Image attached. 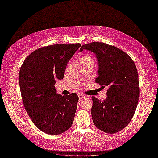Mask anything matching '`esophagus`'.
<instances>
[{
	"mask_svg": "<svg viewBox=\"0 0 158 158\" xmlns=\"http://www.w3.org/2000/svg\"><path fill=\"white\" fill-rule=\"evenodd\" d=\"M78 96H79V99L80 101H81V100H82L83 99L86 98V96L83 94H78Z\"/></svg>",
	"mask_w": 158,
	"mask_h": 158,
	"instance_id": "34e87169",
	"label": "esophagus"
}]
</instances>
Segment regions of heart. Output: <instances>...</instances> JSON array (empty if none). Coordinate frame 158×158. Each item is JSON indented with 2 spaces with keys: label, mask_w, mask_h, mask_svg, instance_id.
I'll list each match as a JSON object with an SVG mask.
<instances>
[{
  "label": "heart",
  "mask_w": 158,
  "mask_h": 158,
  "mask_svg": "<svg viewBox=\"0 0 158 158\" xmlns=\"http://www.w3.org/2000/svg\"><path fill=\"white\" fill-rule=\"evenodd\" d=\"M90 60H93L91 57L87 55H83L81 56L80 58V63L81 62H88Z\"/></svg>",
  "instance_id": "1"
}]
</instances>
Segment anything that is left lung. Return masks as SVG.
Wrapping results in <instances>:
<instances>
[{"label": "left lung", "instance_id": "1", "mask_svg": "<svg viewBox=\"0 0 158 158\" xmlns=\"http://www.w3.org/2000/svg\"><path fill=\"white\" fill-rule=\"evenodd\" d=\"M83 50L96 55L98 77L95 82L108 88L103 102L92 96L93 123L104 132L117 133L130 123L137 106L140 89L135 63L123 51L105 43L85 44L79 51Z\"/></svg>", "mask_w": 158, "mask_h": 158}]
</instances>
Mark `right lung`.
I'll list each match as a JSON object with an SVG mask.
<instances>
[{
    "label": "right lung",
    "instance_id": "1",
    "mask_svg": "<svg viewBox=\"0 0 158 158\" xmlns=\"http://www.w3.org/2000/svg\"><path fill=\"white\" fill-rule=\"evenodd\" d=\"M81 46L41 47L28 55L21 67L19 84L24 108L37 128L47 134H60L73 125L79 97L74 93L57 94L55 84L63 79L68 62Z\"/></svg>",
    "mask_w": 158,
    "mask_h": 158
}]
</instances>
